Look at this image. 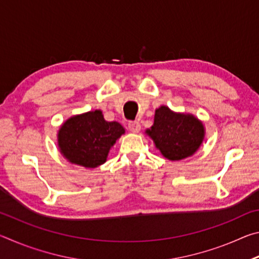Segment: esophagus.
<instances>
[{"mask_svg": "<svg viewBox=\"0 0 259 259\" xmlns=\"http://www.w3.org/2000/svg\"><path fill=\"white\" fill-rule=\"evenodd\" d=\"M128 129L131 131V133H139L140 123L138 121H130L128 123Z\"/></svg>", "mask_w": 259, "mask_h": 259, "instance_id": "obj_1", "label": "esophagus"}]
</instances>
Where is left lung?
Returning <instances> with one entry per match:
<instances>
[{
	"label": "left lung",
	"instance_id": "8db88e82",
	"mask_svg": "<svg viewBox=\"0 0 259 259\" xmlns=\"http://www.w3.org/2000/svg\"><path fill=\"white\" fill-rule=\"evenodd\" d=\"M146 133L166 159L176 161L194 154L204 137V128L193 115L177 114L161 106L155 111L154 124Z\"/></svg>",
	"mask_w": 259,
	"mask_h": 259
}]
</instances>
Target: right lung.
I'll return each instance as SVG.
<instances>
[{"instance_id": "right-lung-1", "label": "right lung", "mask_w": 259, "mask_h": 259, "mask_svg": "<svg viewBox=\"0 0 259 259\" xmlns=\"http://www.w3.org/2000/svg\"><path fill=\"white\" fill-rule=\"evenodd\" d=\"M124 134L119 122L105 121L100 111L73 116L61 125L58 144L61 154L72 163L96 168L106 161L116 139Z\"/></svg>"}]
</instances>
